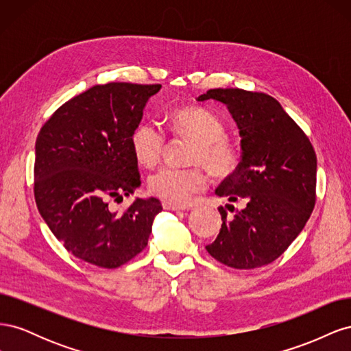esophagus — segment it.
<instances>
[{
	"instance_id": "obj_1",
	"label": "esophagus",
	"mask_w": 351,
	"mask_h": 351,
	"mask_svg": "<svg viewBox=\"0 0 351 351\" xmlns=\"http://www.w3.org/2000/svg\"><path fill=\"white\" fill-rule=\"evenodd\" d=\"M162 208L168 209V210H186V209H189L187 206L173 204V202H162Z\"/></svg>"
}]
</instances>
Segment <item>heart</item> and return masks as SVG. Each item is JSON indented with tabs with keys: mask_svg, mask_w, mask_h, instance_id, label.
<instances>
[{
	"mask_svg": "<svg viewBox=\"0 0 351 351\" xmlns=\"http://www.w3.org/2000/svg\"><path fill=\"white\" fill-rule=\"evenodd\" d=\"M176 133L196 141L190 161L204 164L212 174L228 176L239 165L240 151L236 143L226 139V125L219 117L206 108H183L171 117ZM167 143L165 132L154 121L134 127L130 145L134 159L143 167H154L162 156ZM206 176L199 167H162L147 178L149 192L173 204H187L192 196L206 187Z\"/></svg>",
	"mask_w": 351,
	"mask_h": 351,
	"instance_id": "1",
	"label": "heart"
}]
</instances>
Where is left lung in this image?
<instances>
[{
	"label": "left lung",
	"instance_id": "obj_1",
	"mask_svg": "<svg viewBox=\"0 0 351 351\" xmlns=\"http://www.w3.org/2000/svg\"><path fill=\"white\" fill-rule=\"evenodd\" d=\"M227 105L241 137V161L215 193L246 206L206 246L218 262L253 269L274 262L304 228L316 200V154L281 104L262 92L209 89L197 101ZM234 208V206H232Z\"/></svg>",
	"mask_w": 351,
	"mask_h": 351
}]
</instances>
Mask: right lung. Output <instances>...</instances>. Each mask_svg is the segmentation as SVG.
<instances>
[{"label":"right lung","mask_w":351,"mask_h":351,"mask_svg":"<svg viewBox=\"0 0 351 351\" xmlns=\"http://www.w3.org/2000/svg\"><path fill=\"white\" fill-rule=\"evenodd\" d=\"M161 84H97L71 98L42 125L35 145L39 214L74 256L119 268L147 244L156 197H136L123 214L108 200L141 186L130 136Z\"/></svg>","instance_id":"obj_1"}]
</instances>
